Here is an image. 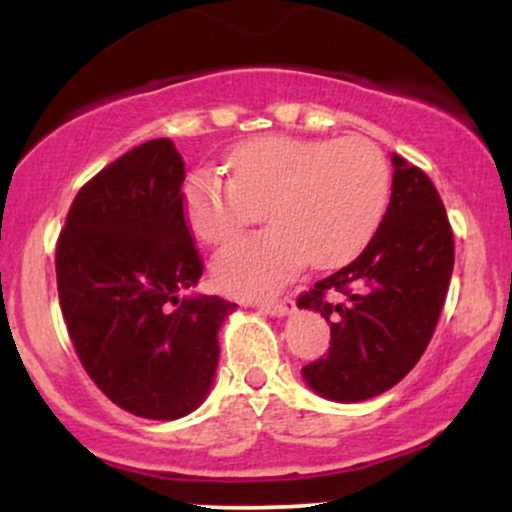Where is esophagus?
<instances>
[{
	"mask_svg": "<svg viewBox=\"0 0 512 512\" xmlns=\"http://www.w3.org/2000/svg\"><path fill=\"white\" fill-rule=\"evenodd\" d=\"M293 305H296L293 303V298L284 296V298H279V301H260L257 303V308L264 310V313H269V315L281 317V315H289L293 310Z\"/></svg>",
	"mask_w": 512,
	"mask_h": 512,
	"instance_id": "obj_1",
	"label": "esophagus"
}]
</instances>
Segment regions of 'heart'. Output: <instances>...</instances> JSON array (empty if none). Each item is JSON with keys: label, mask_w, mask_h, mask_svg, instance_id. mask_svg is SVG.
Instances as JSON below:
<instances>
[{"label": "heart", "mask_w": 512, "mask_h": 512, "mask_svg": "<svg viewBox=\"0 0 512 512\" xmlns=\"http://www.w3.org/2000/svg\"><path fill=\"white\" fill-rule=\"evenodd\" d=\"M228 168L231 180L219 170L190 175L182 204L192 233L214 248L236 240L264 211L272 228L214 260L216 284L233 296L274 293L308 260L317 269L351 262L390 202V166L368 139L276 134L238 146Z\"/></svg>", "instance_id": "1"}]
</instances>
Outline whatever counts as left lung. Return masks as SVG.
Wrapping results in <instances>:
<instances>
[{
  "mask_svg": "<svg viewBox=\"0 0 512 512\" xmlns=\"http://www.w3.org/2000/svg\"><path fill=\"white\" fill-rule=\"evenodd\" d=\"M392 197L366 250L298 296L330 322L325 358L303 378L332 402H363L397 385L424 356L455 264V240L438 190L392 154Z\"/></svg>",
  "mask_w": 512,
  "mask_h": 512,
  "instance_id": "1",
  "label": "left lung"
}]
</instances>
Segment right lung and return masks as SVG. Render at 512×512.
<instances>
[{
	"label": "right lung",
	"mask_w": 512,
	"mask_h": 512,
	"mask_svg": "<svg viewBox=\"0 0 512 512\" xmlns=\"http://www.w3.org/2000/svg\"><path fill=\"white\" fill-rule=\"evenodd\" d=\"M185 161L151 139L93 175L57 238V293L76 356L110 402L170 421L207 397L236 303L180 296L204 272L182 204Z\"/></svg>",
	"instance_id": "1"
}]
</instances>
